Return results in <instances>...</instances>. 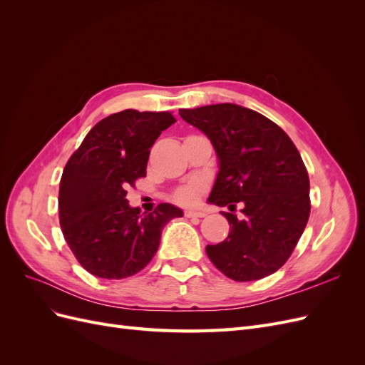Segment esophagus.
Masks as SVG:
<instances>
[{
    "mask_svg": "<svg viewBox=\"0 0 365 365\" xmlns=\"http://www.w3.org/2000/svg\"><path fill=\"white\" fill-rule=\"evenodd\" d=\"M184 216H185V217H204L205 213H202V212H195V210H185Z\"/></svg>",
    "mask_w": 365,
    "mask_h": 365,
    "instance_id": "1",
    "label": "esophagus"
}]
</instances>
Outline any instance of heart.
Returning <instances> with one entry per match:
<instances>
[{"label":"heart","instance_id":"heart-1","mask_svg":"<svg viewBox=\"0 0 365 365\" xmlns=\"http://www.w3.org/2000/svg\"><path fill=\"white\" fill-rule=\"evenodd\" d=\"M202 185L200 182H193L185 187H181L180 190L175 192V200L181 204H192L196 201L197 193L201 192Z\"/></svg>","mask_w":365,"mask_h":365}]
</instances>
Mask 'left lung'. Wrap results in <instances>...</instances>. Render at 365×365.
I'll use <instances>...</instances> for the list:
<instances>
[{
	"mask_svg": "<svg viewBox=\"0 0 365 365\" xmlns=\"http://www.w3.org/2000/svg\"><path fill=\"white\" fill-rule=\"evenodd\" d=\"M212 141L219 172L208 202L228 207V237L207 245L227 277L252 282L289 259L306 228L311 201L304 163L286 132L264 115L235 103L180 109ZM239 203L242 216L232 212Z\"/></svg>",
	"mask_w": 365,
	"mask_h": 365,
	"instance_id": "obj_1",
	"label": "left lung"
}]
</instances>
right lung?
Instances as JSON below:
<instances>
[{"instance_id":"add662e5","label":"right lung","mask_w":365,"mask_h":365,"mask_svg":"<svg viewBox=\"0 0 365 365\" xmlns=\"http://www.w3.org/2000/svg\"><path fill=\"white\" fill-rule=\"evenodd\" d=\"M176 121L170 113L125 109L88 132L65 165L59 222L76 259L96 277L120 280L155 256L161 231L182 210L160 204L153 213L130 207L126 189L146 176L150 148Z\"/></svg>"}]
</instances>
